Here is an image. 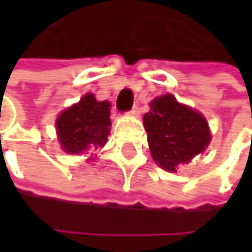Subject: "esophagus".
I'll list each match as a JSON object with an SVG mask.
<instances>
[{"mask_svg":"<svg viewBox=\"0 0 252 252\" xmlns=\"http://www.w3.org/2000/svg\"><path fill=\"white\" fill-rule=\"evenodd\" d=\"M128 114H129V115H132V117H137V115H138V108H137V106H134Z\"/></svg>","mask_w":252,"mask_h":252,"instance_id":"1","label":"esophagus"}]
</instances>
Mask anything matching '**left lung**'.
I'll list each match as a JSON object with an SVG mask.
<instances>
[{
    "label": "left lung",
    "mask_w": 252,
    "mask_h": 252,
    "mask_svg": "<svg viewBox=\"0 0 252 252\" xmlns=\"http://www.w3.org/2000/svg\"><path fill=\"white\" fill-rule=\"evenodd\" d=\"M143 124L153 160L169 172H176L203 153L212 138L206 118L198 111L179 103L172 94L153 99Z\"/></svg>",
    "instance_id": "left-lung-1"
}]
</instances>
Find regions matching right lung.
<instances>
[{"instance_id":"right-lung-1","label":"right lung","mask_w":252,"mask_h":252,"mask_svg":"<svg viewBox=\"0 0 252 252\" xmlns=\"http://www.w3.org/2000/svg\"><path fill=\"white\" fill-rule=\"evenodd\" d=\"M111 103L96 100L94 94H84L80 102L63 111L57 121V134L64 152L80 155L103 147L111 126Z\"/></svg>"}]
</instances>
